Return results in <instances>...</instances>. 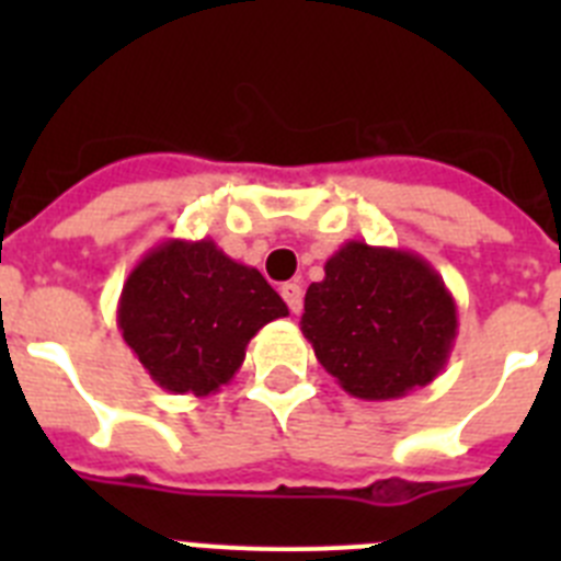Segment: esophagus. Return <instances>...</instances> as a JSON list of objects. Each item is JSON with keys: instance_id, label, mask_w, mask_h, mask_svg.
Returning <instances> with one entry per match:
<instances>
[{"instance_id": "34e87169", "label": "esophagus", "mask_w": 561, "mask_h": 561, "mask_svg": "<svg viewBox=\"0 0 561 561\" xmlns=\"http://www.w3.org/2000/svg\"><path fill=\"white\" fill-rule=\"evenodd\" d=\"M280 295H284L291 314H300V309H304V289H300V284H284L280 286Z\"/></svg>"}]
</instances>
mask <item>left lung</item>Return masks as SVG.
Segmentation results:
<instances>
[{"label":"left lung","mask_w":561,"mask_h":561,"mask_svg":"<svg viewBox=\"0 0 561 561\" xmlns=\"http://www.w3.org/2000/svg\"><path fill=\"white\" fill-rule=\"evenodd\" d=\"M300 331L345 393L388 401L444 370L458 306L421 255L348 241L306 289Z\"/></svg>","instance_id":"obj_1"}]
</instances>
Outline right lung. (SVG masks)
<instances>
[{
	"mask_svg": "<svg viewBox=\"0 0 561 561\" xmlns=\"http://www.w3.org/2000/svg\"><path fill=\"white\" fill-rule=\"evenodd\" d=\"M286 314L255 266L232 261L210 238H168L128 272L117 329L153 385L210 396L238 374L252 336Z\"/></svg>",
	"mask_w": 561,
	"mask_h": 561,
	"instance_id": "obj_1",
	"label": "right lung"
}]
</instances>
